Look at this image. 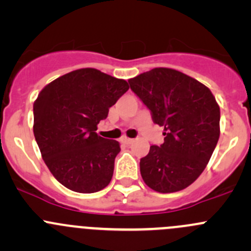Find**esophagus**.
<instances>
[{
  "label": "esophagus",
  "mask_w": 251,
  "mask_h": 251,
  "mask_svg": "<svg viewBox=\"0 0 251 251\" xmlns=\"http://www.w3.org/2000/svg\"><path fill=\"white\" fill-rule=\"evenodd\" d=\"M121 142L125 144H131L133 142V140H131V138H128V137H123L121 138Z\"/></svg>",
  "instance_id": "esophagus-1"
}]
</instances>
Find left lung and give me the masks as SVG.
<instances>
[{"instance_id":"8db88e82","label":"left lung","mask_w":251,"mask_h":251,"mask_svg":"<svg viewBox=\"0 0 251 251\" xmlns=\"http://www.w3.org/2000/svg\"><path fill=\"white\" fill-rule=\"evenodd\" d=\"M130 87L163 126L160 146L141 159L144 183L159 193L187 188L206 168L220 137V107L211 91L170 68H154L128 80Z\"/></svg>"}]
</instances>
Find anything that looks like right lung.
Masks as SVG:
<instances>
[{"label": "right lung", "instance_id": "obj_1", "mask_svg": "<svg viewBox=\"0 0 251 251\" xmlns=\"http://www.w3.org/2000/svg\"><path fill=\"white\" fill-rule=\"evenodd\" d=\"M128 83L83 68L45 86L34 102V136L50 174L77 193L110 183L120 144L97 135V125Z\"/></svg>", "mask_w": 251, "mask_h": 251}]
</instances>
